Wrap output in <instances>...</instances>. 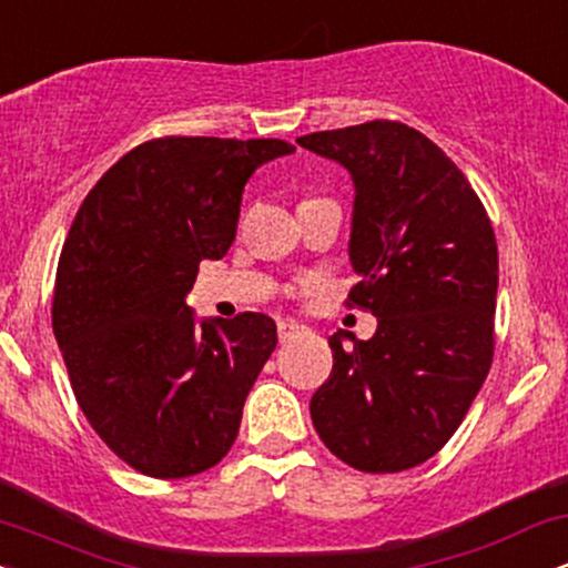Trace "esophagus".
<instances>
[{
  "mask_svg": "<svg viewBox=\"0 0 568 568\" xmlns=\"http://www.w3.org/2000/svg\"><path fill=\"white\" fill-rule=\"evenodd\" d=\"M298 331L296 321H288V317H280L277 321V338L280 342H288V338Z\"/></svg>",
  "mask_w": 568,
  "mask_h": 568,
  "instance_id": "1",
  "label": "esophagus"
}]
</instances>
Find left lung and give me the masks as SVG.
Wrapping results in <instances>:
<instances>
[{"label":"left lung","instance_id":"8db88e82","mask_svg":"<svg viewBox=\"0 0 568 568\" xmlns=\"http://www.w3.org/2000/svg\"><path fill=\"white\" fill-rule=\"evenodd\" d=\"M296 143L355 181L349 262L361 283L347 304L379 317L368 342L349 331L328 338L334 371L312 395V425L355 470H408L446 446L491 368V221L465 173L403 122L321 130Z\"/></svg>","mask_w":568,"mask_h":568}]
</instances>
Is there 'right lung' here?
Segmentation results:
<instances>
[{"instance_id":"add662e5","label":"right lung","mask_w":568,"mask_h":568,"mask_svg":"<svg viewBox=\"0 0 568 568\" xmlns=\"http://www.w3.org/2000/svg\"><path fill=\"white\" fill-rule=\"evenodd\" d=\"M280 139L165 135L130 149L77 211L53 291V334L98 438L149 478L219 465L277 344L262 312L194 325L202 258L226 256L245 181Z\"/></svg>"}]
</instances>
